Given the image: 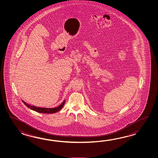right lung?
<instances>
[{
    "label": "right lung",
    "instance_id": "right-lung-1",
    "mask_svg": "<svg viewBox=\"0 0 158 158\" xmlns=\"http://www.w3.org/2000/svg\"><path fill=\"white\" fill-rule=\"evenodd\" d=\"M65 101V100H64V102L57 107L53 108L37 107L35 106H31L30 104H27L24 101H23V102H24V104H25L27 107L29 108L31 110H32L33 111H37L38 112H40V113H42V114H53V113H56V112H57L58 111L60 110L64 105Z\"/></svg>",
    "mask_w": 158,
    "mask_h": 158
}]
</instances>
